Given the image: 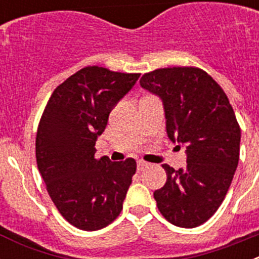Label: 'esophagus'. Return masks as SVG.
Segmentation results:
<instances>
[{"label": "esophagus", "mask_w": 259, "mask_h": 259, "mask_svg": "<svg viewBox=\"0 0 259 259\" xmlns=\"http://www.w3.org/2000/svg\"><path fill=\"white\" fill-rule=\"evenodd\" d=\"M145 167H148V163H145V162H143V161L137 162V171H139V172H140V171H143Z\"/></svg>", "instance_id": "obj_1"}]
</instances>
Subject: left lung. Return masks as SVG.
I'll list each match as a JSON object with an SVG mask.
<instances>
[{
    "mask_svg": "<svg viewBox=\"0 0 259 259\" xmlns=\"http://www.w3.org/2000/svg\"><path fill=\"white\" fill-rule=\"evenodd\" d=\"M140 85L162 101L167 136L185 146L187 166L163 164L166 184L154 192L167 221L194 228L223 202L239 163V123L219 84L196 67L158 68L143 75Z\"/></svg>",
    "mask_w": 259,
    "mask_h": 259,
    "instance_id": "8db88e82",
    "label": "left lung"
}]
</instances>
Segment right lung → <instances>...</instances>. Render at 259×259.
<instances>
[{
	"label": "right lung",
	"mask_w": 259,
	"mask_h": 259,
	"mask_svg": "<svg viewBox=\"0 0 259 259\" xmlns=\"http://www.w3.org/2000/svg\"><path fill=\"white\" fill-rule=\"evenodd\" d=\"M139 77L84 67L57 87L45 107L36 136L38 171L62 217L80 230H101L122 211L136 161L98 159L95 145Z\"/></svg>",
	"instance_id": "obj_1"
}]
</instances>
